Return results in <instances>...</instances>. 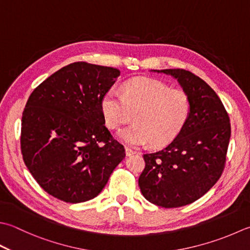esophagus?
Returning a JSON list of instances; mask_svg holds the SVG:
<instances>
[{
	"label": "esophagus",
	"instance_id": "1",
	"mask_svg": "<svg viewBox=\"0 0 250 250\" xmlns=\"http://www.w3.org/2000/svg\"><path fill=\"white\" fill-rule=\"evenodd\" d=\"M136 153H138V151H136V150L132 149L130 147H125V154H126V156H131V155L136 154Z\"/></svg>",
	"mask_w": 250,
	"mask_h": 250
}]
</instances>
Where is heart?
<instances>
[{"mask_svg":"<svg viewBox=\"0 0 250 250\" xmlns=\"http://www.w3.org/2000/svg\"><path fill=\"white\" fill-rule=\"evenodd\" d=\"M101 109L108 128L117 129L129 121L134 124L119 131V138L131 145L161 147L171 143L187 125L192 103L182 89H171L164 82L135 78L122 85V94L111 87L103 95Z\"/></svg>","mask_w":250,"mask_h":250,"instance_id":"heart-1","label":"heart"}]
</instances>
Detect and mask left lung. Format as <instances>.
I'll return each instance as SVG.
<instances>
[{"label":"left lung","instance_id":"8db88e82","mask_svg":"<svg viewBox=\"0 0 250 250\" xmlns=\"http://www.w3.org/2000/svg\"><path fill=\"white\" fill-rule=\"evenodd\" d=\"M178 79L192 109L183 130L159 150L143 155L139 178L143 196L164 208H178L204 196L221 177L227 160L231 125L217 93L184 69L154 70Z\"/></svg>","mask_w":250,"mask_h":250}]
</instances>
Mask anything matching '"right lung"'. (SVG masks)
Here are the masks:
<instances>
[{
	"instance_id": "add662e5",
	"label": "right lung",
	"mask_w": 250,
	"mask_h": 250,
	"mask_svg": "<svg viewBox=\"0 0 250 250\" xmlns=\"http://www.w3.org/2000/svg\"><path fill=\"white\" fill-rule=\"evenodd\" d=\"M119 76L112 67L72 62L29 96L21 119L22 158L38 184L57 199L94 198L125 157L101 109L103 95Z\"/></svg>"
}]
</instances>
